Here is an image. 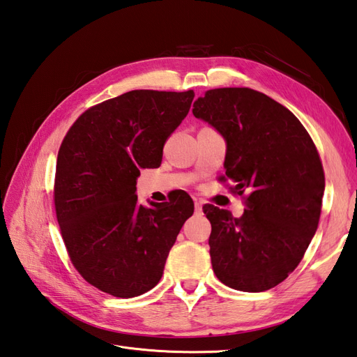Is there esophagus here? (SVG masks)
<instances>
[{"mask_svg": "<svg viewBox=\"0 0 357 357\" xmlns=\"http://www.w3.org/2000/svg\"><path fill=\"white\" fill-rule=\"evenodd\" d=\"M195 209H196V213L202 211V202H200V200H195Z\"/></svg>", "mask_w": 357, "mask_h": 357, "instance_id": "34e87169", "label": "esophagus"}]
</instances>
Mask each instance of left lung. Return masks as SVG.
Listing matches in <instances>:
<instances>
[{"mask_svg":"<svg viewBox=\"0 0 357 357\" xmlns=\"http://www.w3.org/2000/svg\"><path fill=\"white\" fill-rule=\"evenodd\" d=\"M193 107L226 140L220 181L248 195L240 218L204 205L215 276L238 291L274 288L303 259L318 227L326 182L315 144L287 107L249 87L208 90Z\"/></svg>","mask_w":357,"mask_h":357,"instance_id":"1","label":"left lung"}]
</instances>
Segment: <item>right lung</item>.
<instances>
[{
    "label": "right lung",
    "instance_id": "obj_1",
    "mask_svg": "<svg viewBox=\"0 0 357 357\" xmlns=\"http://www.w3.org/2000/svg\"><path fill=\"white\" fill-rule=\"evenodd\" d=\"M195 91L131 90L90 107L61 142L54 205L70 262L90 285L131 298L160 282L195 204L185 193L140 205V169L160 167L164 143Z\"/></svg>",
    "mask_w": 357,
    "mask_h": 357
}]
</instances>
